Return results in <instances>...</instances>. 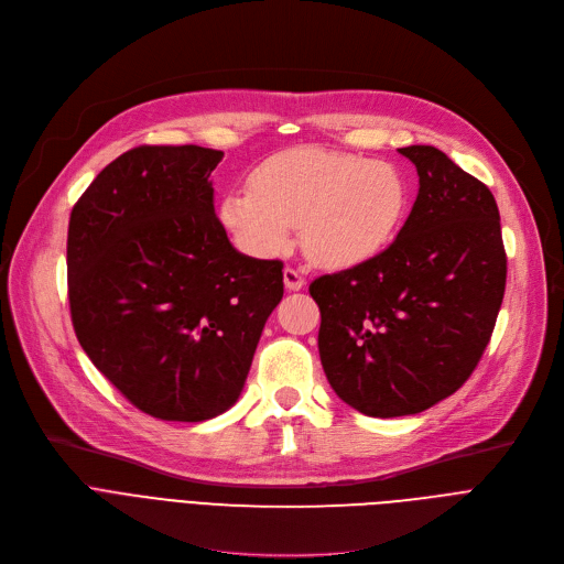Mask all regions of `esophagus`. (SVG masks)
Masks as SVG:
<instances>
[{"label": "esophagus", "instance_id": "obj_1", "mask_svg": "<svg viewBox=\"0 0 564 564\" xmlns=\"http://www.w3.org/2000/svg\"><path fill=\"white\" fill-rule=\"evenodd\" d=\"M283 283H285V288L290 292H297V290H302L306 285V279L297 270H292V267H285V270H283Z\"/></svg>", "mask_w": 564, "mask_h": 564}]
</instances>
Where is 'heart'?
Returning <instances> with one entry per match:
<instances>
[{"label":"heart","mask_w":564,"mask_h":564,"mask_svg":"<svg viewBox=\"0 0 564 564\" xmlns=\"http://www.w3.org/2000/svg\"><path fill=\"white\" fill-rule=\"evenodd\" d=\"M249 187L219 203V221L232 242L253 258H276L297 226L304 256L327 270L379 256L409 210V183L393 162L329 148L279 153L251 173Z\"/></svg>","instance_id":"1"}]
</instances>
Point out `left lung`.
Masks as SVG:
<instances>
[{
	"instance_id": "8db88e82",
	"label": "left lung",
	"mask_w": 564,
	"mask_h": 564,
	"mask_svg": "<svg viewBox=\"0 0 564 564\" xmlns=\"http://www.w3.org/2000/svg\"><path fill=\"white\" fill-rule=\"evenodd\" d=\"M419 196L395 242L319 276V361L336 395L372 419L421 413L476 370L506 294L494 194L434 145L398 148Z\"/></svg>"
}]
</instances>
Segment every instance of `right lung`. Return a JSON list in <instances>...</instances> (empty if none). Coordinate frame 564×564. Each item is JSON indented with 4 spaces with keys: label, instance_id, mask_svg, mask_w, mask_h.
Segmentation results:
<instances>
[{
    "label": "right lung",
    "instance_id": "obj_1",
    "mask_svg": "<svg viewBox=\"0 0 564 564\" xmlns=\"http://www.w3.org/2000/svg\"><path fill=\"white\" fill-rule=\"evenodd\" d=\"M224 153L141 145L73 207L68 300L86 357L137 409L200 423L242 395L283 262L237 251L215 215Z\"/></svg>",
    "mask_w": 564,
    "mask_h": 564
}]
</instances>
